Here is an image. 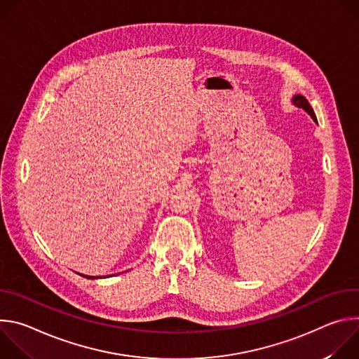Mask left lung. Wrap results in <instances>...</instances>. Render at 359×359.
<instances>
[{
    "label": "left lung",
    "instance_id": "8db88e82",
    "mask_svg": "<svg viewBox=\"0 0 359 359\" xmlns=\"http://www.w3.org/2000/svg\"><path fill=\"white\" fill-rule=\"evenodd\" d=\"M292 102H294V104H295L298 108H302L305 112H309V114L311 115V118L317 122V118H316V114H314V111H313L311 105L309 104V100H306L304 96H301V95H295V96H294V99H292Z\"/></svg>",
    "mask_w": 359,
    "mask_h": 359
}]
</instances>
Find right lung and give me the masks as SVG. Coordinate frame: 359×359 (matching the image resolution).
<instances>
[{
  "label": "right lung",
  "mask_w": 359,
  "mask_h": 359,
  "mask_svg": "<svg viewBox=\"0 0 359 359\" xmlns=\"http://www.w3.org/2000/svg\"><path fill=\"white\" fill-rule=\"evenodd\" d=\"M83 277H85V276H83ZM86 278H96V277H88V276H86Z\"/></svg>",
  "instance_id": "add662e5"
}]
</instances>
